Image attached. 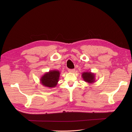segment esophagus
<instances>
[{
  "instance_id": "34e87169",
  "label": "esophagus",
  "mask_w": 132,
  "mask_h": 132,
  "mask_svg": "<svg viewBox=\"0 0 132 132\" xmlns=\"http://www.w3.org/2000/svg\"><path fill=\"white\" fill-rule=\"evenodd\" d=\"M68 71L70 73H73L75 71V70H74V69H72V70H71V69H69Z\"/></svg>"
}]
</instances>
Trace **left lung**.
<instances>
[{"instance_id": "1", "label": "left lung", "mask_w": 132, "mask_h": 132, "mask_svg": "<svg viewBox=\"0 0 132 132\" xmlns=\"http://www.w3.org/2000/svg\"><path fill=\"white\" fill-rule=\"evenodd\" d=\"M82 78L88 84H93L95 82V74L91 72H85L82 73Z\"/></svg>"}]
</instances>
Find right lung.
Listing matches in <instances>:
<instances>
[{"label":"right lung","mask_w":132,"mask_h":132,"mask_svg":"<svg viewBox=\"0 0 132 132\" xmlns=\"http://www.w3.org/2000/svg\"><path fill=\"white\" fill-rule=\"evenodd\" d=\"M60 73L58 70H51L46 72L40 79V84L44 87L50 88L55 87L59 81Z\"/></svg>","instance_id":"obj_1"}]
</instances>
